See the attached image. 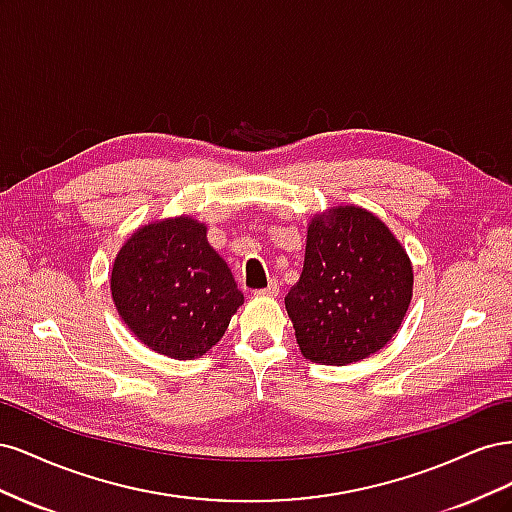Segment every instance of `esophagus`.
Segmentation results:
<instances>
[{
	"label": "esophagus",
	"instance_id": "34e87169",
	"mask_svg": "<svg viewBox=\"0 0 512 512\" xmlns=\"http://www.w3.org/2000/svg\"><path fill=\"white\" fill-rule=\"evenodd\" d=\"M277 292H280V284H277L275 280H273V282H269V286H267V288L256 290L258 297H277Z\"/></svg>",
	"mask_w": 512,
	"mask_h": 512
}]
</instances>
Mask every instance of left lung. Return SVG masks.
<instances>
[{
  "label": "left lung",
  "instance_id": "8db88e82",
  "mask_svg": "<svg viewBox=\"0 0 512 512\" xmlns=\"http://www.w3.org/2000/svg\"><path fill=\"white\" fill-rule=\"evenodd\" d=\"M412 265L386 224L361 207H335L307 226L299 282L286 312L305 359L348 365L378 352L404 322Z\"/></svg>",
  "mask_w": 512,
  "mask_h": 512
}]
</instances>
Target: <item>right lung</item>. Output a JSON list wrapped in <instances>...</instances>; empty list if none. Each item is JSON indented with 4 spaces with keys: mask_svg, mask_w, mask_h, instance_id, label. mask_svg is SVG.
<instances>
[{
    "mask_svg": "<svg viewBox=\"0 0 512 512\" xmlns=\"http://www.w3.org/2000/svg\"><path fill=\"white\" fill-rule=\"evenodd\" d=\"M111 292L121 320L145 346L177 361L220 342L243 292L192 218L138 228L119 250Z\"/></svg>",
    "mask_w": 512,
    "mask_h": 512,
    "instance_id": "obj_1",
    "label": "right lung"
}]
</instances>
